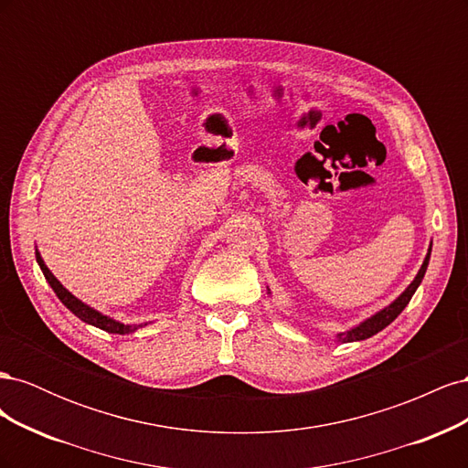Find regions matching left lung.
Masks as SVG:
<instances>
[{"label":"left lung","mask_w":468,"mask_h":468,"mask_svg":"<svg viewBox=\"0 0 468 468\" xmlns=\"http://www.w3.org/2000/svg\"><path fill=\"white\" fill-rule=\"evenodd\" d=\"M430 256H431V246H430V250H428L426 260H423V263H421V267H420V271H418L416 279H414L412 282H410L408 289L399 296V299H396L394 303H390L387 308H382L380 313L373 314L371 318H367L365 322H361L359 325H356V328H351V330H347V332L337 334V342H342V344H347V342H361V339H367V337H371V335L378 334L380 330H385L390 322H394L396 316H399V314L402 313V310L406 308V304L410 303V299H412V294L416 292V289L420 287V282H421L423 275H426V269H428V263H430Z\"/></svg>","instance_id":"1"}]
</instances>
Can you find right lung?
Instances as JSON below:
<instances>
[{
    "instance_id": "1",
    "label": "right lung",
    "mask_w": 468,
    "mask_h": 468,
    "mask_svg": "<svg viewBox=\"0 0 468 468\" xmlns=\"http://www.w3.org/2000/svg\"><path fill=\"white\" fill-rule=\"evenodd\" d=\"M37 263L40 265L42 275H45V279L48 281V285L52 287V291L56 292V296H58V299L62 301V304L69 310V313H74L81 322L91 324V325H95V328L105 330V332H109V334H121V335L133 334L134 330H138V328H143V325H146V324H121V322L112 320V318H109V316H105V314H101V313H97L95 308H91V306H88L86 303H81L80 299H76V296H74L72 292H69V291L62 285V282L52 275L50 269L45 265V261H42L38 251H37Z\"/></svg>"
}]
</instances>
